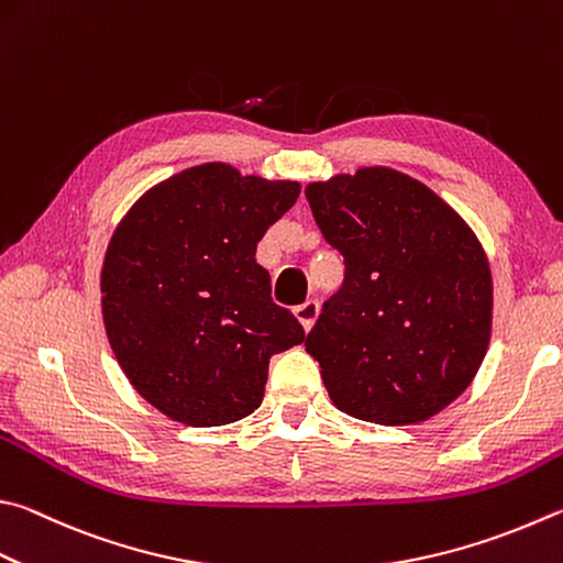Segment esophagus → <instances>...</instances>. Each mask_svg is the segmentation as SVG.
Returning <instances> with one entry per match:
<instances>
[{"label":"esophagus","instance_id":"obj_1","mask_svg":"<svg viewBox=\"0 0 563 563\" xmlns=\"http://www.w3.org/2000/svg\"><path fill=\"white\" fill-rule=\"evenodd\" d=\"M317 314H320V302L317 300H308V302H302L300 308H295V317H298L300 324L305 327V332L312 330Z\"/></svg>","mask_w":563,"mask_h":563}]
</instances>
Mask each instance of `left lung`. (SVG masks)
<instances>
[{
	"label": "left lung",
	"instance_id": "left-lung-1",
	"mask_svg": "<svg viewBox=\"0 0 563 563\" xmlns=\"http://www.w3.org/2000/svg\"><path fill=\"white\" fill-rule=\"evenodd\" d=\"M344 283L305 350L340 411L418 423L465 391L485 360L493 275L467 223L426 184L388 167L305 187Z\"/></svg>",
	"mask_w": 563,
	"mask_h": 563
}]
</instances>
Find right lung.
<instances>
[{
    "mask_svg": "<svg viewBox=\"0 0 563 563\" xmlns=\"http://www.w3.org/2000/svg\"><path fill=\"white\" fill-rule=\"evenodd\" d=\"M298 197V181L209 162L142 194L112 233L100 273L108 342L165 416L194 428L241 421L263 401L271 356L305 340L255 263Z\"/></svg>",
    "mask_w": 563,
    "mask_h": 563,
    "instance_id": "right-lung-1",
    "label": "right lung"
}]
</instances>
